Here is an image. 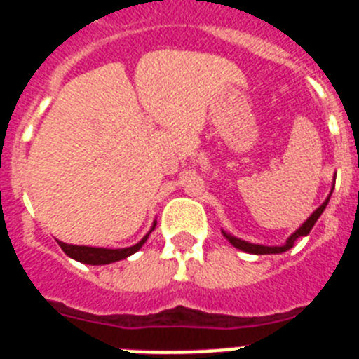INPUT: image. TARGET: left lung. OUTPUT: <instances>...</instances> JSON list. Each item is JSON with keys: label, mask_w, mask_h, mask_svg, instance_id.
<instances>
[{"label": "left lung", "mask_w": 359, "mask_h": 359, "mask_svg": "<svg viewBox=\"0 0 359 359\" xmlns=\"http://www.w3.org/2000/svg\"><path fill=\"white\" fill-rule=\"evenodd\" d=\"M334 182H336V176H334V180H332V187H331V192H329L327 199H325V201H323L322 205H320V207L316 208V210L313 212V214H311L309 217H307L306 221H304V223L300 224V226H298L293 233H291L290 237H287L286 243L280 244V246H264V244H253V243H248V241L239 239V237H236V236H231V233H228V231H224V230H221V231H223V236L226 237L228 243H230L231 246H236V248L243 250V252H246V253H253V255H269V253L287 252L290 248H293L294 243H297L300 237H306L307 233L311 231V228L315 226V223L318 221V217L322 215V212L325 210V207H327L329 199H331L332 190H334Z\"/></svg>", "instance_id": "1"}]
</instances>
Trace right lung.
Returning <instances> with one entry per match:
<instances>
[{"mask_svg":"<svg viewBox=\"0 0 359 359\" xmlns=\"http://www.w3.org/2000/svg\"><path fill=\"white\" fill-rule=\"evenodd\" d=\"M156 226V221L152 223L151 230L142 237V241H138L136 244L129 246V248H95V246H79V244H66L62 241H57L59 246L62 248V252L66 253L68 257L75 259L79 262H84V264H91V266H102V264H111V262H118L122 259H128L129 255L136 253L138 250L142 248L145 244V241L149 239L151 236V231L154 230Z\"/></svg>","mask_w":359,"mask_h":359,"instance_id":"right-lung-1","label":"right lung"}]
</instances>
